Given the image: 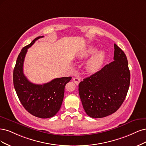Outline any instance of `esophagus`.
Returning a JSON list of instances; mask_svg holds the SVG:
<instances>
[{
	"mask_svg": "<svg viewBox=\"0 0 146 146\" xmlns=\"http://www.w3.org/2000/svg\"><path fill=\"white\" fill-rule=\"evenodd\" d=\"M81 81V79H80L79 78H73V82L76 84V86H78L79 84Z\"/></svg>",
	"mask_w": 146,
	"mask_h": 146,
	"instance_id": "esophagus-1",
	"label": "esophagus"
}]
</instances>
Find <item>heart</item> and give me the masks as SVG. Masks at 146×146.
<instances>
[{
    "mask_svg": "<svg viewBox=\"0 0 146 146\" xmlns=\"http://www.w3.org/2000/svg\"><path fill=\"white\" fill-rule=\"evenodd\" d=\"M95 48H89L84 50L79 54V58L85 59L96 52ZM106 59V53L104 51L100 50L89 59L86 63V68L89 73H95L100 70L104 63Z\"/></svg>",
    "mask_w": 146,
    "mask_h": 146,
    "instance_id": "b5f03b06",
    "label": "heart"
}]
</instances>
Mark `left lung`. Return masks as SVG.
I'll return each mask as SVG.
<instances>
[{"mask_svg": "<svg viewBox=\"0 0 146 146\" xmlns=\"http://www.w3.org/2000/svg\"><path fill=\"white\" fill-rule=\"evenodd\" d=\"M114 47V60L79 84L84 109L94 118L106 117L118 110L129 90L130 73L127 59L116 44Z\"/></svg>", "mask_w": 146, "mask_h": 146, "instance_id": "left-lung-1", "label": "left lung"}]
</instances>
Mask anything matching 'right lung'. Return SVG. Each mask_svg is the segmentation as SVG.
Listing matches in <instances>:
<instances>
[{"label": "right lung", "mask_w": 146, "mask_h": 146, "mask_svg": "<svg viewBox=\"0 0 146 146\" xmlns=\"http://www.w3.org/2000/svg\"><path fill=\"white\" fill-rule=\"evenodd\" d=\"M44 36H39L23 47L19 54L13 71V84L17 95L25 110L40 118L54 116L62 105L66 84L72 77L53 79L42 85L33 84L23 74V62L28 48Z\"/></svg>", "instance_id": "obj_1"}]
</instances>
